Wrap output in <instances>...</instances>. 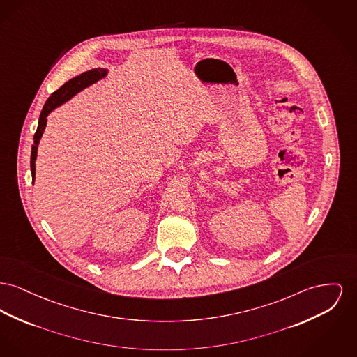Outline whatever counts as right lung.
Listing matches in <instances>:
<instances>
[{"mask_svg": "<svg viewBox=\"0 0 357 357\" xmlns=\"http://www.w3.org/2000/svg\"><path fill=\"white\" fill-rule=\"evenodd\" d=\"M109 74V70L104 67H98V68H93L89 71H84L81 75L70 79L68 82L56 90L55 93L51 94V97L47 100V102L43 106L42 113L39 117V124L36 133L33 136V146L31 151V172H32V181L35 182V175H36V158H38V148L39 143L42 139L44 129L47 126V117L51 112H54L56 107L63 105L68 100H71L74 96H77L78 93H81L84 89H87L91 84H97L98 81L104 79L106 75Z\"/></svg>", "mask_w": 357, "mask_h": 357, "instance_id": "add662e5", "label": "right lung"}]
</instances>
